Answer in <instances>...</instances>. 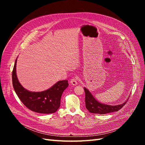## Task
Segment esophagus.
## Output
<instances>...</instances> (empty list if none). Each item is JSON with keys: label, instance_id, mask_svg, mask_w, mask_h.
<instances>
[{"label": "esophagus", "instance_id": "34e87169", "mask_svg": "<svg viewBox=\"0 0 145 145\" xmlns=\"http://www.w3.org/2000/svg\"><path fill=\"white\" fill-rule=\"evenodd\" d=\"M70 83H71V84L74 85V86H76L77 85V78L76 77H73L72 79L70 81Z\"/></svg>", "mask_w": 145, "mask_h": 145}]
</instances>
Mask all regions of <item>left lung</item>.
<instances>
[{
  "label": "left lung",
  "instance_id": "8db88e82",
  "mask_svg": "<svg viewBox=\"0 0 145 145\" xmlns=\"http://www.w3.org/2000/svg\"><path fill=\"white\" fill-rule=\"evenodd\" d=\"M84 90L85 92L86 108L91 113L104 114L118 111L121 108H123V106H124L127 102V101H128V100H127L123 103L118 105H115V106L105 105L98 102L93 97V95L91 94L89 90L87 89L86 88H84Z\"/></svg>",
  "mask_w": 145,
  "mask_h": 145
}]
</instances>
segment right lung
Masks as SVG:
<instances>
[{"label": "right lung", "instance_id": "obj_1", "mask_svg": "<svg viewBox=\"0 0 145 145\" xmlns=\"http://www.w3.org/2000/svg\"><path fill=\"white\" fill-rule=\"evenodd\" d=\"M17 59L12 73V86L21 102L31 111L41 114L54 113L59 108L64 90L68 86V80H60L50 88L42 92L29 91L21 85L16 74Z\"/></svg>", "mask_w": 145, "mask_h": 145}]
</instances>
